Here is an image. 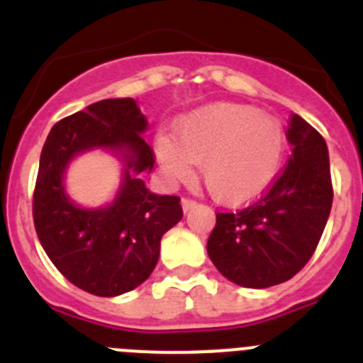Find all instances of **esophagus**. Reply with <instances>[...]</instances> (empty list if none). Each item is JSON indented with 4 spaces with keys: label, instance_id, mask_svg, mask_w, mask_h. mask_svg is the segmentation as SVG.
<instances>
[{
    "label": "esophagus",
    "instance_id": "esophagus-1",
    "mask_svg": "<svg viewBox=\"0 0 363 363\" xmlns=\"http://www.w3.org/2000/svg\"><path fill=\"white\" fill-rule=\"evenodd\" d=\"M182 207H184V213H189V211L196 207V201L189 200V198H182Z\"/></svg>",
    "mask_w": 363,
    "mask_h": 363
}]
</instances>
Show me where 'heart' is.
I'll use <instances>...</instances> for the list:
<instances>
[{
  "label": "heart",
  "instance_id": "b5f03b06",
  "mask_svg": "<svg viewBox=\"0 0 363 363\" xmlns=\"http://www.w3.org/2000/svg\"><path fill=\"white\" fill-rule=\"evenodd\" d=\"M285 133L277 118L240 104H214L191 112L174 127V138L158 134L154 152L163 174L185 182L200 163L203 184L225 205L255 201L280 171Z\"/></svg>",
  "mask_w": 363,
  "mask_h": 363
}]
</instances>
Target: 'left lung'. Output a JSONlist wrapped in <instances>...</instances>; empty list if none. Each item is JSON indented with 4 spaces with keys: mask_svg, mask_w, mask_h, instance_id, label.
Here are the masks:
<instances>
[{
    "mask_svg": "<svg viewBox=\"0 0 363 363\" xmlns=\"http://www.w3.org/2000/svg\"><path fill=\"white\" fill-rule=\"evenodd\" d=\"M287 140L293 154L267 194L240 213H218L207 242L214 267L249 289L291 280L313 256L331 213L325 140L298 114Z\"/></svg>",
    "mask_w": 363,
    "mask_h": 363,
    "instance_id": "8db88e82",
    "label": "left lung"
}]
</instances>
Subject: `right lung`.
I'll list each match as a JSON object with an SVG mask.
<instances>
[{
  "mask_svg": "<svg viewBox=\"0 0 363 363\" xmlns=\"http://www.w3.org/2000/svg\"><path fill=\"white\" fill-rule=\"evenodd\" d=\"M149 121L133 98L101 99L50 129L34 191V227L63 277L96 296H120L142 285L160 258V242L184 213L178 196L147 189L152 149L143 140ZM91 150L122 165L117 194L101 208H83L66 192L69 163Z\"/></svg>",
  "mask_w": 363,
  "mask_h": 363,
  "instance_id": "1",
  "label": "right lung"
}]
</instances>
